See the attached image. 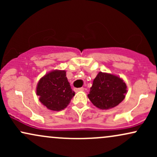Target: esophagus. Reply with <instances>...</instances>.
I'll return each mask as SVG.
<instances>
[{
	"label": "esophagus",
	"mask_w": 157,
	"mask_h": 157,
	"mask_svg": "<svg viewBox=\"0 0 157 157\" xmlns=\"http://www.w3.org/2000/svg\"><path fill=\"white\" fill-rule=\"evenodd\" d=\"M84 90V88H79V89H75V91H83Z\"/></svg>",
	"instance_id": "1"
}]
</instances>
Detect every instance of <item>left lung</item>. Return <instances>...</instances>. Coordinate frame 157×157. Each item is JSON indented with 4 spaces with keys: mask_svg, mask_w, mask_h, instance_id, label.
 <instances>
[{
    "mask_svg": "<svg viewBox=\"0 0 157 157\" xmlns=\"http://www.w3.org/2000/svg\"><path fill=\"white\" fill-rule=\"evenodd\" d=\"M126 88V84L120 77L100 71L94 80L88 97L96 107L109 109L124 100Z\"/></svg>",
    "mask_w": 157,
    "mask_h": 157,
    "instance_id": "left-lung-1",
    "label": "left lung"
}]
</instances>
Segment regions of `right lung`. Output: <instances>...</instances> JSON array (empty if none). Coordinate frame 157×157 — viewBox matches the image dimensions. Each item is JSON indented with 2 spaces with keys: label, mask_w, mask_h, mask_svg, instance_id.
<instances>
[{
  "label": "right lung",
  "mask_w": 157,
  "mask_h": 157,
  "mask_svg": "<svg viewBox=\"0 0 157 157\" xmlns=\"http://www.w3.org/2000/svg\"><path fill=\"white\" fill-rule=\"evenodd\" d=\"M39 100L52 111H60L69 104L75 92L71 90L65 71H51L40 79L37 86Z\"/></svg>",
  "instance_id": "obj_1"
}]
</instances>
